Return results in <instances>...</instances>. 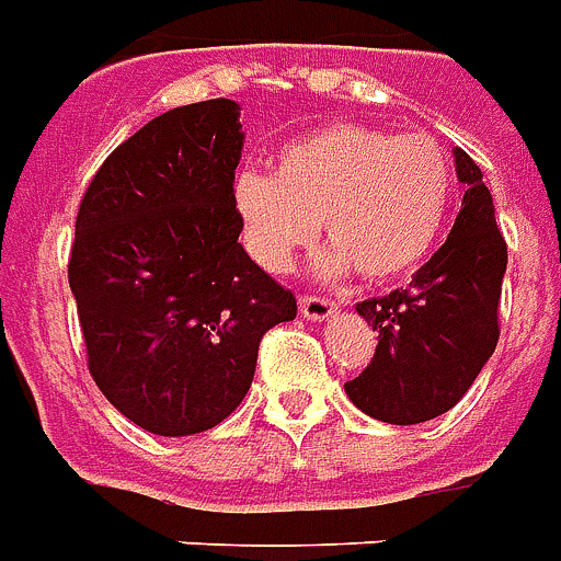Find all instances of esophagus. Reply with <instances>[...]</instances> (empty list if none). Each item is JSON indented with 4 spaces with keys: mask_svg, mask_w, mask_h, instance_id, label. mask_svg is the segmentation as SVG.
I'll list each match as a JSON object with an SVG mask.
<instances>
[{
    "mask_svg": "<svg viewBox=\"0 0 561 561\" xmlns=\"http://www.w3.org/2000/svg\"><path fill=\"white\" fill-rule=\"evenodd\" d=\"M301 313L308 317V320H329L331 313L337 310V305L325 296H301Z\"/></svg>",
    "mask_w": 561,
    "mask_h": 561,
    "instance_id": "esophagus-1",
    "label": "esophagus"
}]
</instances>
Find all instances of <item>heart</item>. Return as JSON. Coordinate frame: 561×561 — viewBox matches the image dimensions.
Instances as JSON below:
<instances>
[{"instance_id": "b5f03b06", "label": "heart", "mask_w": 561, "mask_h": 561, "mask_svg": "<svg viewBox=\"0 0 561 561\" xmlns=\"http://www.w3.org/2000/svg\"><path fill=\"white\" fill-rule=\"evenodd\" d=\"M451 161L431 134L329 125L277 151L275 173L232 185L244 248L284 272L322 224L334 244L322 268L394 280L431 253L451 203Z\"/></svg>"}]
</instances>
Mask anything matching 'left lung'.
Returning <instances> with one entry per match:
<instances>
[{
    "instance_id": "obj_1",
    "label": "left lung",
    "mask_w": 561,
    "mask_h": 561,
    "mask_svg": "<svg viewBox=\"0 0 561 561\" xmlns=\"http://www.w3.org/2000/svg\"><path fill=\"white\" fill-rule=\"evenodd\" d=\"M454 163L463 203L443 248L407 289L355 305L379 337L346 394L376 421L421 424L457 407L499 343L508 244L478 163L463 149H454Z\"/></svg>"
}]
</instances>
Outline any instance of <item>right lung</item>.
<instances>
[{
  "label": "right lung",
  "instance_id": "add662e5",
  "mask_svg": "<svg viewBox=\"0 0 561 561\" xmlns=\"http://www.w3.org/2000/svg\"><path fill=\"white\" fill-rule=\"evenodd\" d=\"M241 140L236 101L175 107L113 149L80 199L68 284L89 374L158 436L227 419L265 331L296 320V296L239 244Z\"/></svg>",
  "mask_w": 561,
  "mask_h": 561
}]
</instances>
